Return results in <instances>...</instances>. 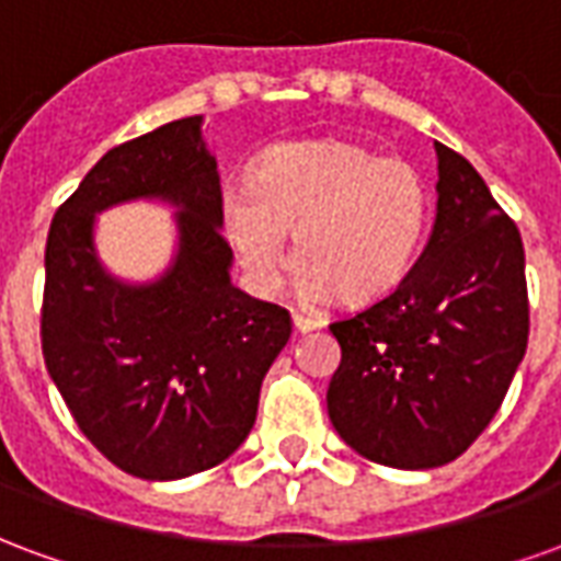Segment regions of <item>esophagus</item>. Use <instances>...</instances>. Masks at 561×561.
Instances as JSON below:
<instances>
[{
    "label": "esophagus",
    "instance_id": "1",
    "mask_svg": "<svg viewBox=\"0 0 561 561\" xmlns=\"http://www.w3.org/2000/svg\"><path fill=\"white\" fill-rule=\"evenodd\" d=\"M291 318H294V330H297V333H309V330H316L324 324V321H321L318 316H312V312H294Z\"/></svg>",
    "mask_w": 561,
    "mask_h": 561
}]
</instances>
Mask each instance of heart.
I'll use <instances>...</instances> for the list:
<instances>
[{"label":"heart","instance_id":"b5f03b06","mask_svg":"<svg viewBox=\"0 0 561 561\" xmlns=\"http://www.w3.org/2000/svg\"><path fill=\"white\" fill-rule=\"evenodd\" d=\"M433 188L409 159L352 140H306L267 149L252 180L221 204L233 255L257 291H273L294 233L297 282L366 304L393 291L421 255Z\"/></svg>","mask_w":561,"mask_h":561}]
</instances>
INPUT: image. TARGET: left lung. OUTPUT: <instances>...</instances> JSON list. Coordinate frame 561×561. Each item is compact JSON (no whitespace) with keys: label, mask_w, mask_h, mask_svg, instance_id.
Here are the masks:
<instances>
[{"label":"left lung","mask_w":561,"mask_h":561,"mask_svg":"<svg viewBox=\"0 0 561 561\" xmlns=\"http://www.w3.org/2000/svg\"><path fill=\"white\" fill-rule=\"evenodd\" d=\"M438 209L409 276L336 318L342 360L328 414L360 457L390 469L457 459L493 421L529 342L526 255L517 225L481 173L435 144Z\"/></svg>","instance_id":"left-lung-1"}]
</instances>
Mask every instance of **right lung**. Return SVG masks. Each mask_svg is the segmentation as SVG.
<instances>
[{
    "label": "right lung",
    "instance_id": "add662e5",
    "mask_svg": "<svg viewBox=\"0 0 561 561\" xmlns=\"http://www.w3.org/2000/svg\"><path fill=\"white\" fill-rule=\"evenodd\" d=\"M161 196L181 207V252L149 286L101 267L102 208ZM216 159L201 116L107 149L56 209L44 252L42 352L80 433L144 481L219 466L255 426L257 393L291 340V316L231 285Z\"/></svg>",
    "mask_w": 561,
    "mask_h": 561
}]
</instances>
